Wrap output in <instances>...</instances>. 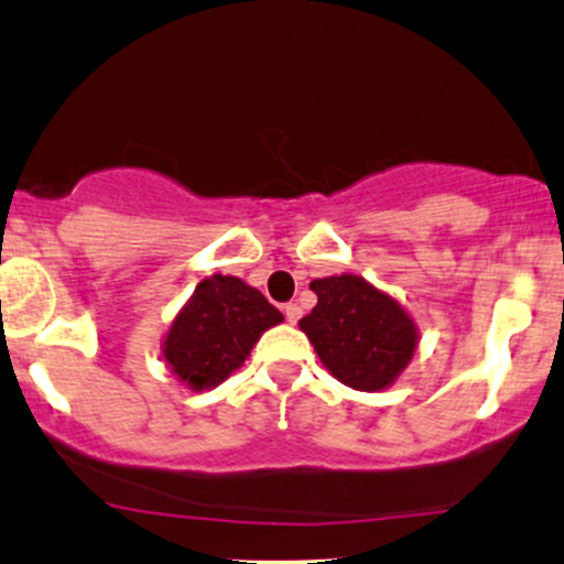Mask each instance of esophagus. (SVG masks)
<instances>
[{
    "label": "esophagus",
    "instance_id": "34e87169",
    "mask_svg": "<svg viewBox=\"0 0 564 564\" xmlns=\"http://www.w3.org/2000/svg\"><path fill=\"white\" fill-rule=\"evenodd\" d=\"M283 315H286V319L291 325L299 323V317H302V306H299L296 302H289L286 306H283Z\"/></svg>",
    "mask_w": 564,
    "mask_h": 564
}]
</instances>
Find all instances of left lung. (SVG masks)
<instances>
[{
	"instance_id": "1",
	"label": "left lung",
	"mask_w": 564,
	"mask_h": 564,
	"mask_svg": "<svg viewBox=\"0 0 564 564\" xmlns=\"http://www.w3.org/2000/svg\"><path fill=\"white\" fill-rule=\"evenodd\" d=\"M317 306L299 319L319 361L354 390L388 388L416 351V325L393 296L359 275H330L310 283Z\"/></svg>"
}]
</instances>
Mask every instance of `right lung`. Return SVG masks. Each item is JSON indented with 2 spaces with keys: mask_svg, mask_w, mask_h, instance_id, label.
I'll return each instance as SVG.
<instances>
[{
  "mask_svg": "<svg viewBox=\"0 0 564 564\" xmlns=\"http://www.w3.org/2000/svg\"><path fill=\"white\" fill-rule=\"evenodd\" d=\"M281 312L237 275H210L171 323L163 359L192 390H210L229 377Z\"/></svg>",
  "mask_w": 564,
  "mask_h": 564,
  "instance_id": "obj_1",
  "label": "right lung"
}]
</instances>
